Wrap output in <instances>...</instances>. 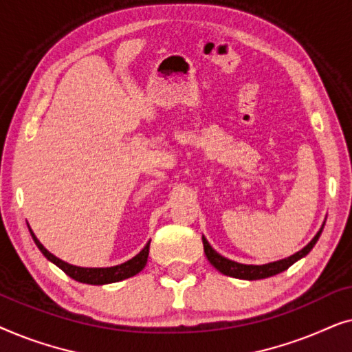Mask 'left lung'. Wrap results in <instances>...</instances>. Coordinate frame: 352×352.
I'll return each instance as SVG.
<instances>
[{
	"instance_id": "obj_1",
	"label": "left lung",
	"mask_w": 352,
	"mask_h": 352,
	"mask_svg": "<svg viewBox=\"0 0 352 352\" xmlns=\"http://www.w3.org/2000/svg\"><path fill=\"white\" fill-rule=\"evenodd\" d=\"M324 226H325V223L322 224V228L319 232L316 234V237L312 239L311 242L307 243L305 248L300 250L298 253L292 254V256H288L285 259H280V261L261 264V266H254V264H240V263L230 261V259L221 256L218 252H214L213 247H211V245L208 243V240H206L205 237H201V240H204V250H205L206 258H208V261L213 264V266L218 269L221 274H224V276H229V277L242 278V280H259V278L272 277V276H276V274L287 271V269L290 267L292 264H295L298 259L305 258L306 254L311 252L312 247L317 243V240H319Z\"/></svg>"
}]
</instances>
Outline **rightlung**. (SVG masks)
Listing matches in <instances>:
<instances>
[{"instance_id":"obj_1","label":"right lung","mask_w":352,"mask_h":352,"mask_svg":"<svg viewBox=\"0 0 352 352\" xmlns=\"http://www.w3.org/2000/svg\"><path fill=\"white\" fill-rule=\"evenodd\" d=\"M30 229V228H28ZM30 234L33 240H35L36 247L40 248V252L45 254V256L50 259L51 263H54L57 267H60L67 276L74 278L76 282L81 283H89V285H105V283H113L124 280V278L136 276L146 267L147 264V256H148V247H151V242H147L146 247H144L141 252H139L136 256L129 259V261L118 264V266L112 267H80V266H72V264L62 261V259L56 258L54 254L47 252V250L43 247L40 240L35 237L33 230L30 229Z\"/></svg>"}]
</instances>
